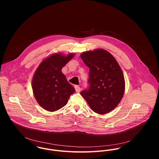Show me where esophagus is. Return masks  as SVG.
<instances>
[{
	"label": "esophagus",
	"instance_id": "34e87169",
	"mask_svg": "<svg viewBox=\"0 0 159 159\" xmlns=\"http://www.w3.org/2000/svg\"><path fill=\"white\" fill-rule=\"evenodd\" d=\"M75 90L76 92H80L81 91V88L78 86H75Z\"/></svg>",
	"mask_w": 159,
	"mask_h": 159
}]
</instances>
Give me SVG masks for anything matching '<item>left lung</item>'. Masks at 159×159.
<instances>
[{
	"label": "left lung",
	"mask_w": 159,
	"mask_h": 159,
	"mask_svg": "<svg viewBox=\"0 0 159 159\" xmlns=\"http://www.w3.org/2000/svg\"><path fill=\"white\" fill-rule=\"evenodd\" d=\"M81 57L89 68V86L81 95L95 113L103 114L111 111L120 102L125 91L124 77L119 65L103 49L84 52Z\"/></svg>",
	"instance_id": "left-lung-1"
}]
</instances>
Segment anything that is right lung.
I'll list each match as a JSON object with an SVG mask.
<instances>
[{"label":"right lung","instance_id":"1","mask_svg":"<svg viewBox=\"0 0 159 159\" xmlns=\"http://www.w3.org/2000/svg\"><path fill=\"white\" fill-rule=\"evenodd\" d=\"M74 56L56 54L44 60L33 77L32 89L39 104L48 111L64 107L70 96L75 92L61 70Z\"/></svg>","mask_w":159,"mask_h":159}]
</instances>
